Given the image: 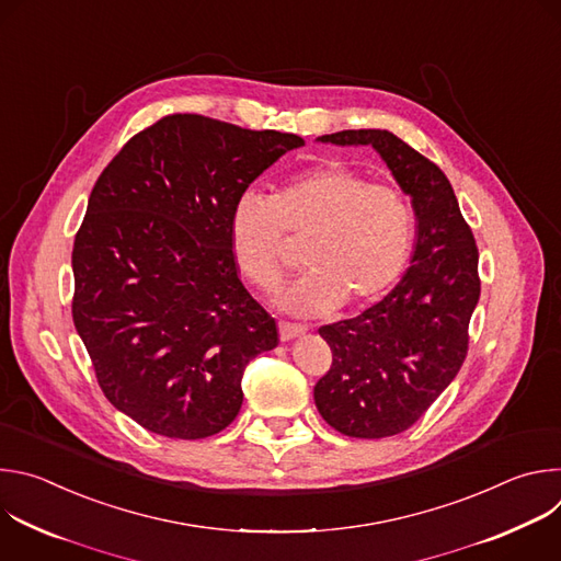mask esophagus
<instances>
[{"label": "esophagus", "mask_w": 561, "mask_h": 561, "mask_svg": "<svg viewBox=\"0 0 561 561\" xmlns=\"http://www.w3.org/2000/svg\"><path fill=\"white\" fill-rule=\"evenodd\" d=\"M304 333H306V327H301V324L279 322V340H282V342H290V340H295V337H299V335H304Z\"/></svg>", "instance_id": "esophagus-1"}]
</instances>
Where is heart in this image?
I'll return each instance as SVG.
<instances>
[{"mask_svg": "<svg viewBox=\"0 0 561 561\" xmlns=\"http://www.w3.org/2000/svg\"><path fill=\"white\" fill-rule=\"evenodd\" d=\"M286 232L308 234V271L275 301L295 314H319L342 301L364 308L381 299L411 262L417 217L399 188L368 184L355 169L329 162L286 180L271 199L244 193L232 204L230 255L253 286L279 284Z\"/></svg>", "mask_w": 561, "mask_h": 561, "instance_id": "obj_1", "label": "heart"}]
</instances>
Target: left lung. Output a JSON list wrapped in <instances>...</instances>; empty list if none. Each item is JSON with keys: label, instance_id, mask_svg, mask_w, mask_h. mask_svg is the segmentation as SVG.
Instances as JSON below:
<instances>
[{"label": "left lung", "instance_id": "obj_1", "mask_svg": "<svg viewBox=\"0 0 561 561\" xmlns=\"http://www.w3.org/2000/svg\"><path fill=\"white\" fill-rule=\"evenodd\" d=\"M317 139L373 146L417 217L399 284L362 314L319 329L333 351L331 370L314 383L319 415L342 435L381 439L411 428L459 373L479 299V253L450 182L407 141L375 128Z\"/></svg>", "mask_w": 561, "mask_h": 561}]
</instances>
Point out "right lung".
Here are the masks:
<instances>
[{
  "label": "right lung",
  "mask_w": 561,
  "mask_h": 561,
  "mask_svg": "<svg viewBox=\"0 0 561 561\" xmlns=\"http://www.w3.org/2000/svg\"><path fill=\"white\" fill-rule=\"evenodd\" d=\"M299 146L178 113L130 137L95 182L72 247V322L108 402L146 431H224L247 364L277 346L275 319L237 277L228 217Z\"/></svg>",
  "instance_id": "add662e5"
}]
</instances>
